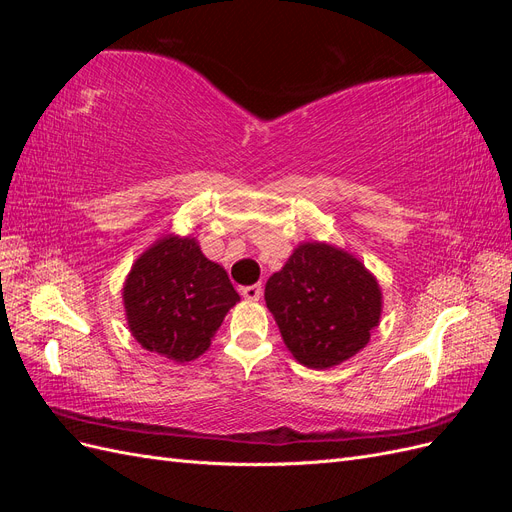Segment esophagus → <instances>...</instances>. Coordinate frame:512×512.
<instances>
[{"label":"esophagus","instance_id":"esophagus-1","mask_svg":"<svg viewBox=\"0 0 512 512\" xmlns=\"http://www.w3.org/2000/svg\"><path fill=\"white\" fill-rule=\"evenodd\" d=\"M241 294H243V299H247V301H260V297H262V284L245 286V288H241Z\"/></svg>","mask_w":512,"mask_h":512}]
</instances>
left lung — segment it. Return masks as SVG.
<instances>
[{"label":"left lung","mask_w":512,"mask_h":512,"mask_svg":"<svg viewBox=\"0 0 512 512\" xmlns=\"http://www.w3.org/2000/svg\"><path fill=\"white\" fill-rule=\"evenodd\" d=\"M265 301L290 354L331 369L361 352L382 316V288L342 247L303 241L265 286Z\"/></svg>","instance_id":"8db88e82"}]
</instances>
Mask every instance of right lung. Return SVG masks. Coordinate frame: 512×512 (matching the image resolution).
Listing matches in <instances>:
<instances>
[{"instance_id": "1", "label": "right lung", "mask_w": 512, "mask_h": 512, "mask_svg": "<svg viewBox=\"0 0 512 512\" xmlns=\"http://www.w3.org/2000/svg\"><path fill=\"white\" fill-rule=\"evenodd\" d=\"M121 297L136 342L175 363L205 354L230 307L241 301L224 267L209 260L192 235L153 241L134 260Z\"/></svg>"}]
</instances>
